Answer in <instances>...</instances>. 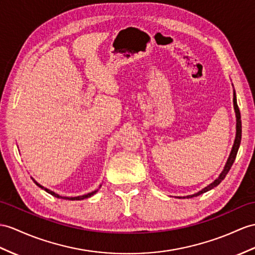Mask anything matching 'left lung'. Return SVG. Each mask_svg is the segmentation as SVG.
Here are the masks:
<instances>
[{"mask_svg":"<svg viewBox=\"0 0 255 255\" xmlns=\"http://www.w3.org/2000/svg\"><path fill=\"white\" fill-rule=\"evenodd\" d=\"M233 102H234V109H235V114H236V137H235V141H234V145H233V148H232L231 154H229V157L227 159V162H226V164L224 166V170L222 171V173L219 175V177H217L214 182H212L210 185H208L207 187H204L203 189L196 192V194H194V195H189V196H186V197H183V198H194V197L202 195L203 192H207V191H209L211 189H213L214 187H216V186L223 181V179L225 178V176L227 175V173L229 172V170H231V167H232L234 161L236 159V156H237L238 149H239V146H240V141H241V116H240V111H239L238 105H237V97H236V91H235V89H234V99H233ZM178 198H182V197H178Z\"/></svg>","mask_w":255,"mask_h":255,"instance_id":"1","label":"left lung"}]
</instances>
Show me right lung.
<instances>
[{
    "label": "right lung",
    "mask_w": 255,
    "mask_h": 255,
    "mask_svg": "<svg viewBox=\"0 0 255 255\" xmlns=\"http://www.w3.org/2000/svg\"><path fill=\"white\" fill-rule=\"evenodd\" d=\"M33 179V178H32ZM33 182L39 186L40 188H42V189H44L46 192H48L49 195H52V196H54V197H56V198H59V199H66V200H83V199H85V198H90V197H92L93 195H95L96 192L98 191V189H96V190H94V191H92V192H89V194H86V195H83V196H77V197H64V196H60V195H58V194H56V192H54V191H52V190H49V189H47V188H45V187H43L42 185H40L38 182L36 181H34L33 179ZM102 187V185H99V188Z\"/></svg>",
    "instance_id": "right-lung-1"
}]
</instances>
